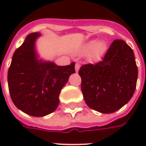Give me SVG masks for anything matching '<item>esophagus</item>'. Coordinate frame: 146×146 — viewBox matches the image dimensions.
I'll return each instance as SVG.
<instances>
[{
    "label": "esophagus",
    "mask_w": 146,
    "mask_h": 146,
    "mask_svg": "<svg viewBox=\"0 0 146 146\" xmlns=\"http://www.w3.org/2000/svg\"><path fill=\"white\" fill-rule=\"evenodd\" d=\"M80 67V65L79 63H76V65H75V70H76V72L79 71Z\"/></svg>",
    "instance_id": "34e87169"
}]
</instances>
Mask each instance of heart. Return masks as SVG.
I'll list each match as a JSON object with an SVG mask.
<instances>
[{"label": "heart", "mask_w": 146, "mask_h": 146, "mask_svg": "<svg viewBox=\"0 0 146 146\" xmlns=\"http://www.w3.org/2000/svg\"><path fill=\"white\" fill-rule=\"evenodd\" d=\"M106 50V44L104 41L96 40H90L83 45L80 48V52L88 53L89 52V58L92 59H95L100 58Z\"/></svg>", "instance_id": "1"}]
</instances>
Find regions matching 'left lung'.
Returning <instances> with one entry per match:
<instances>
[{"instance_id":"obj_1","label":"left lung","mask_w":146,"mask_h":146,"mask_svg":"<svg viewBox=\"0 0 146 146\" xmlns=\"http://www.w3.org/2000/svg\"><path fill=\"white\" fill-rule=\"evenodd\" d=\"M78 73L86 104L102 113H112L134 95L138 67L131 48L122 40H115L102 60L83 65Z\"/></svg>"}]
</instances>
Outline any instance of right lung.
<instances>
[{"instance_id": "add662e5", "label": "right lung", "mask_w": 146, "mask_h": 146, "mask_svg": "<svg viewBox=\"0 0 146 146\" xmlns=\"http://www.w3.org/2000/svg\"><path fill=\"white\" fill-rule=\"evenodd\" d=\"M40 36V33H33L26 37L15 51L8 72V89L15 106L38 117L57 109L61 90L75 73V62L61 66L38 59L35 41Z\"/></svg>"}]
</instances>
